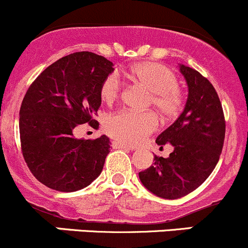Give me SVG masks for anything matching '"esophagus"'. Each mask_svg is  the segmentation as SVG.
<instances>
[{"instance_id": "1", "label": "esophagus", "mask_w": 248, "mask_h": 248, "mask_svg": "<svg viewBox=\"0 0 248 248\" xmlns=\"http://www.w3.org/2000/svg\"><path fill=\"white\" fill-rule=\"evenodd\" d=\"M112 147L116 149H132V147L127 146L121 141H112Z\"/></svg>"}]
</instances>
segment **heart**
I'll return each instance as SVG.
<instances>
[{
  "label": "heart",
  "instance_id": "obj_1",
  "mask_svg": "<svg viewBox=\"0 0 248 248\" xmlns=\"http://www.w3.org/2000/svg\"><path fill=\"white\" fill-rule=\"evenodd\" d=\"M125 76L143 85L152 97L149 104L164 118L177 116L182 108L183 96L177 87L175 73L165 66L155 62H143L125 71ZM121 94V82L116 73L107 76L100 87V96L111 105ZM156 117L152 112H135L124 109L111 114L106 122V131L113 139L125 144H139L156 129Z\"/></svg>",
  "mask_w": 248,
  "mask_h": 248
}]
</instances>
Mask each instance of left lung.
Returning a JSON list of instances; mask_svg holds the SVG:
<instances>
[{"label":"left lung","mask_w":248,"mask_h":248,"mask_svg":"<svg viewBox=\"0 0 248 248\" xmlns=\"http://www.w3.org/2000/svg\"><path fill=\"white\" fill-rule=\"evenodd\" d=\"M188 84L186 107L175 123L155 140L173 146L168 158L154 155V164L139 173L142 185L164 199H178L206 181L219 160L225 136L222 104L210 80L180 65Z\"/></svg>","instance_id":"8db88e82"}]
</instances>
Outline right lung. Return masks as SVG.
<instances>
[{
  "label": "right lung",
  "instance_id": "1",
  "mask_svg": "<svg viewBox=\"0 0 248 248\" xmlns=\"http://www.w3.org/2000/svg\"><path fill=\"white\" fill-rule=\"evenodd\" d=\"M113 62L90 51L59 59L30 85L19 112L21 152L32 175L51 189L76 192L104 169L111 142L76 139L80 124L96 127L100 87Z\"/></svg>",
  "mask_w": 248,
  "mask_h": 248
}]
</instances>
